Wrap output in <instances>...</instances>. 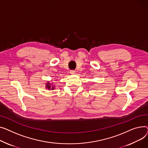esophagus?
Returning <instances> with one entry per match:
<instances>
[{
    "instance_id": "obj_1",
    "label": "esophagus",
    "mask_w": 148,
    "mask_h": 148,
    "mask_svg": "<svg viewBox=\"0 0 148 148\" xmlns=\"http://www.w3.org/2000/svg\"><path fill=\"white\" fill-rule=\"evenodd\" d=\"M76 73V72L75 71H71V75H75Z\"/></svg>"
}]
</instances>
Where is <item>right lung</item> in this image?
<instances>
[{
  "label": "right lung",
  "mask_w": 148,
  "mask_h": 148,
  "mask_svg": "<svg viewBox=\"0 0 148 148\" xmlns=\"http://www.w3.org/2000/svg\"><path fill=\"white\" fill-rule=\"evenodd\" d=\"M45 88L49 90H53L56 88V86L53 84H51L49 81H48L45 84Z\"/></svg>",
  "instance_id": "obj_1"
}]
</instances>
